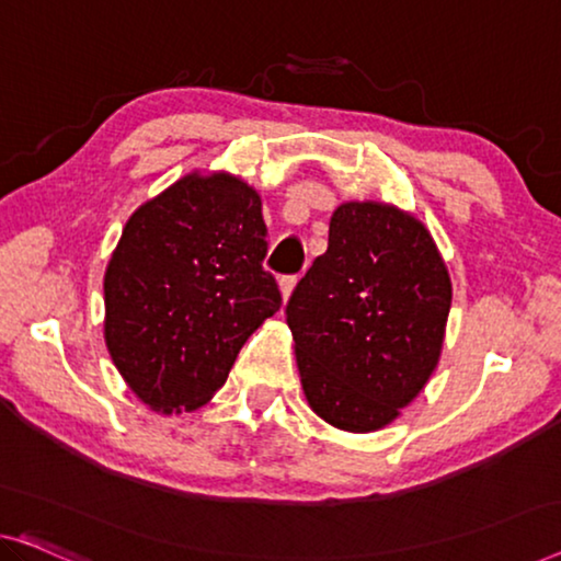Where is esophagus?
Returning <instances> with one entry per match:
<instances>
[{"instance_id":"1","label":"esophagus","mask_w":561,"mask_h":561,"mask_svg":"<svg viewBox=\"0 0 561 561\" xmlns=\"http://www.w3.org/2000/svg\"><path fill=\"white\" fill-rule=\"evenodd\" d=\"M295 284H297V277H282L279 279V291H282L284 302H287V299L291 297V291H295Z\"/></svg>"}]
</instances>
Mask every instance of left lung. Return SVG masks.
<instances>
[{
  "label": "left lung",
  "instance_id": "1",
  "mask_svg": "<svg viewBox=\"0 0 561 561\" xmlns=\"http://www.w3.org/2000/svg\"><path fill=\"white\" fill-rule=\"evenodd\" d=\"M450 277L431 231L380 201H345L287 302L305 398L350 433L386 428L440 360Z\"/></svg>",
  "mask_w": 561,
  "mask_h": 561
}]
</instances>
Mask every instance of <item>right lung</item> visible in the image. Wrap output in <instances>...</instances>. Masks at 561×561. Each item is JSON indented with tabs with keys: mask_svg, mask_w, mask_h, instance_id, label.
<instances>
[{
	"mask_svg": "<svg viewBox=\"0 0 561 561\" xmlns=\"http://www.w3.org/2000/svg\"><path fill=\"white\" fill-rule=\"evenodd\" d=\"M264 237L262 196L227 171H191L130 214L105 270V345L150 411L206 405L282 307Z\"/></svg>",
	"mask_w": 561,
	"mask_h": 561,
	"instance_id": "obj_1",
	"label": "right lung"
}]
</instances>
